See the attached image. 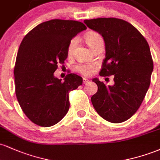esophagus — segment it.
Here are the masks:
<instances>
[{"mask_svg": "<svg viewBox=\"0 0 160 160\" xmlns=\"http://www.w3.org/2000/svg\"><path fill=\"white\" fill-rule=\"evenodd\" d=\"M89 81V80H88V79L82 78V82H83V83H86V82H88Z\"/></svg>", "mask_w": 160, "mask_h": 160, "instance_id": "1", "label": "esophagus"}]
</instances>
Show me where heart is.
Returning <instances> with one entry per match:
<instances>
[{
    "label": "heart",
    "instance_id": "obj_1",
    "mask_svg": "<svg viewBox=\"0 0 160 160\" xmlns=\"http://www.w3.org/2000/svg\"><path fill=\"white\" fill-rule=\"evenodd\" d=\"M85 40L90 48L92 49L99 44H104V40L102 35L98 32H91L87 33L85 35ZM78 43V38H74L70 41L68 47V53L71 54L73 52L75 46ZM93 64H78L75 65L74 70L77 72L82 75H89L91 74L92 68H93Z\"/></svg>",
    "mask_w": 160,
    "mask_h": 160
}]
</instances>
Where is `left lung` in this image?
<instances>
[{
	"label": "left lung",
	"mask_w": 160,
	"mask_h": 160,
	"mask_svg": "<svg viewBox=\"0 0 160 160\" xmlns=\"http://www.w3.org/2000/svg\"><path fill=\"white\" fill-rule=\"evenodd\" d=\"M105 43V58L100 76L113 75V86L93 79L98 91L91 98L95 111L108 122L128 120L140 108L150 84L153 62L148 41L136 28L123 19L84 20Z\"/></svg>",
	"instance_id": "left-lung-1"
}]
</instances>
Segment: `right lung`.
<instances>
[{
  "label": "right lung",
  "instance_id": "add662e5",
  "mask_svg": "<svg viewBox=\"0 0 160 160\" xmlns=\"http://www.w3.org/2000/svg\"><path fill=\"white\" fill-rule=\"evenodd\" d=\"M86 29L80 22L52 19L37 25L23 38L14 68L16 95L34 124L54 126L68 111L69 92L82 85V79L69 74L62 82L53 73L65 63L71 39Z\"/></svg>",
  "mask_w": 160,
  "mask_h": 160
}]
</instances>
